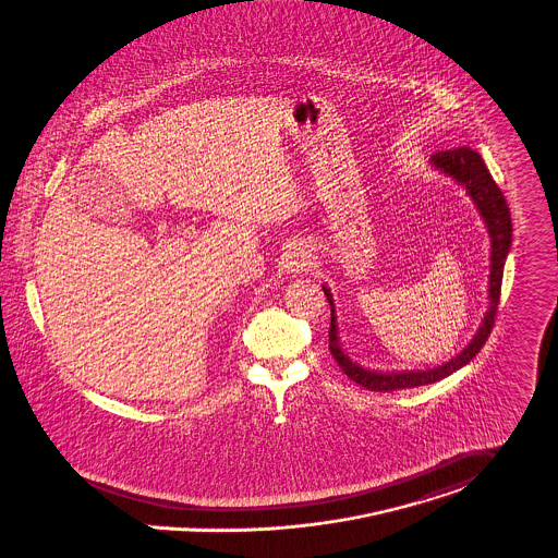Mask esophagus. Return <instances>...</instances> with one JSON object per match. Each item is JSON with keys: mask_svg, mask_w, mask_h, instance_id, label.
Masks as SVG:
<instances>
[{"mask_svg": "<svg viewBox=\"0 0 558 558\" xmlns=\"http://www.w3.org/2000/svg\"><path fill=\"white\" fill-rule=\"evenodd\" d=\"M311 250L303 243H294L283 254V266L288 272H306L311 268Z\"/></svg>", "mask_w": 558, "mask_h": 558, "instance_id": "obj_1", "label": "esophagus"}]
</instances>
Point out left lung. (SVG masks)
<instances>
[{"label": "left lung", "mask_w": 558, "mask_h": 558, "mask_svg": "<svg viewBox=\"0 0 558 558\" xmlns=\"http://www.w3.org/2000/svg\"><path fill=\"white\" fill-rule=\"evenodd\" d=\"M430 166L444 172L446 177H452L458 185H462L469 194V198L477 206L480 217L486 223L488 236H490V275H488V308L486 315L473 335V339L462 348L460 354L454 355L452 360L424 368V371H371L362 364H357L341 345L339 337V324H337V308H335V299L330 294V288L322 286L328 303H330V354L335 355L337 364L343 368V373L355 381L357 386L371 390V392H392V390H403V388H415L424 384H435L448 375H452L464 364H469L475 354L484 348L493 326H495V315L499 306V296H501V281H504V266L506 257L511 247V217L507 208L506 198L497 183L493 181L482 155L469 147H460L452 151L435 153L430 157Z\"/></svg>", "instance_id": "obj_1"}]
</instances>
